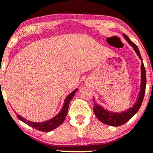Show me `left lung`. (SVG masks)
I'll list each match as a JSON object with an SVG mask.
<instances>
[{"label": "left lung", "instance_id": "left-lung-1", "mask_svg": "<svg viewBox=\"0 0 153 153\" xmlns=\"http://www.w3.org/2000/svg\"><path fill=\"white\" fill-rule=\"evenodd\" d=\"M124 35V38L128 42V43L131 45V47L134 48V50L136 53L137 54L140 59L143 60L141 57V54L140 53V51L137 46L134 42L131 41L129 39L126 34ZM145 87H146V72H145V68L144 66L143 62H142L141 65V85H140V91L139 94V98L137 99V101H136V103L133 107L129 108L127 111H124V112H121V113H116V112H111L107 111L101 106L100 105L97 104L95 101V99H94V111L95 115L96 116L98 119L101 121L103 124H107V125L112 126V127H118V126H121L122 124H125L126 122L130 119L131 117L134 116L138 110L140 109V106H141L142 103H143L144 96H145Z\"/></svg>", "mask_w": 153, "mask_h": 153}]
</instances>
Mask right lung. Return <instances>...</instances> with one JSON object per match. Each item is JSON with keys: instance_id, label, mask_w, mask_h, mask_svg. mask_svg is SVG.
<instances>
[{"instance_id": "obj_1", "label": "right lung", "mask_w": 153, "mask_h": 153, "mask_svg": "<svg viewBox=\"0 0 153 153\" xmlns=\"http://www.w3.org/2000/svg\"><path fill=\"white\" fill-rule=\"evenodd\" d=\"M78 91V88L75 89V91H73L71 94H70L68 96L66 97L65 100L64 102V106L61 109L60 112L57 114V116L54 117V118L50 119L49 121H46V122H31L30 121H27L26 119L23 118V117L17 114V117L19 119H20L21 121H22L23 122H24L25 124H28L30 127L34 128V129H37L39 131H44V132H48L53 129L59 127L60 124H62V122H64V120L65 119V117L67 116L68 111V106H69L70 101H71V99H73V96H74L75 93Z\"/></svg>"}]
</instances>
